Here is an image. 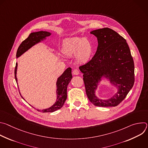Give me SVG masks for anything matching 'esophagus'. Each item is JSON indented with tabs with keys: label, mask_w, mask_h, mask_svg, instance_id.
<instances>
[{
	"label": "esophagus",
	"mask_w": 148,
	"mask_h": 148,
	"mask_svg": "<svg viewBox=\"0 0 148 148\" xmlns=\"http://www.w3.org/2000/svg\"><path fill=\"white\" fill-rule=\"evenodd\" d=\"M73 74L74 75H78L79 74V71L77 69H74L73 71Z\"/></svg>",
	"instance_id": "obj_1"
}]
</instances>
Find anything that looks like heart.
<instances>
[{
    "mask_svg": "<svg viewBox=\"0 0 148 148\" xmlns=\"http://www.w3.org/2000/svg\"><path fill=\"white\" fill-rule=\"evenodd\" d=\"M92 52V45L87 38H74L69 40L62 48L63 54L68 57L75 56L77 61L79 63L87 62Z\"/></svg>",
    "mask_w": 148,
    "mask_h": 148,
    "instance_id": "obj_1",
    "label": "heart"
}]
</instances>
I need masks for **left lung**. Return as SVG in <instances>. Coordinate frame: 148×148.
<instances>
[{
    "label": "left lung",
    "mask_w": 148,
    "mask_h": 148,
    "mask_svg": "<svg viewBox=\"0 0 148 148\" xmlns=\"http://www.w3.org/2000/svg\"><path fill=\"white\" fill-rule=\"evenodd\" d=\"M98 39L97 51L86 64L79 67L83 74L87 95L95 106L115 107L127 95L135 82L134 62L126 40L108 27L91 32ZM102 77L108 78L118 88L110 99L102 100L95 95Z\"/></svg>",
    "instance_id": "obj_1"
}]
</instances>
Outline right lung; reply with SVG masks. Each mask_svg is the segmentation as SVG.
I'll use <instances>...</instances> for the list:
<instances>
[{
    "mask_svg": "<svg viewBox=\"0 0 148 148\" xmlns=\"http://www.w3.org/2000/svg\"><path fill=\"white\" fill-rule=\"evenodd\" d=\"M51 33L47 32L40 31L37 32H34L30 34L29 37L23 41L22 43L20 44L18 47L16 57L17 58L20 56L27 50L31 48L33 46L36 45L38 42L43 40L46 37L50 36ZM17 63L16 62V67L14 69V77L16 81H17L16 78V71H17ZM72 78L71 74V69L69 67L65 71L62 73V74L58 78L56 85H57V98L55 103L51 107L43 110H38V111L41 112H53L59 109H60L64 105L66 99H67V89L69 82H70ZM23 98V97H22Z\"/></svg>",
    "mask_w": 148,
    "mask_h": 148,
    "instance_id": "add662e5",
    "label": "right lung"
}]
</instances>
